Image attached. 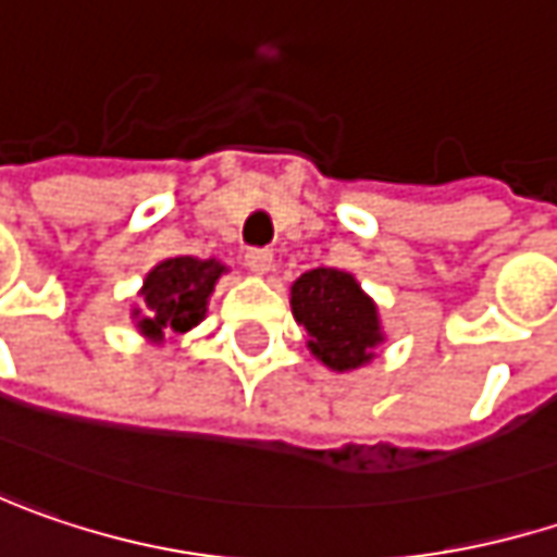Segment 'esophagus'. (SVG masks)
<instances>
[{
    "instance_id": "1",
    "label": "esophagus",
    "mask_w": 557,
    "mask_h": 557,
    "mask_svg": "<svg viewBox=\"0 0 557 557\" xmlns=\"http://www.w3.org/2000/svg\"><path fill=\"white\" fill-rule=\"evenodd\" d=\"M246 264L251 274H268L271 264H274V251L271 248H248Z\"/></svg>"
}]
</instances>
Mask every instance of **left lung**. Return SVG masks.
I'll use <instances>...</instances> for the list:
<instances>
[{"label":"left lung","instance_id":"left-lung-1","mask_svg":"<svg viewBox=\"0 0 557 557\" xmlns=\"http://www.w3.org/2000/svg\"><path fill=\"white\" fill-rule=\"evenodd\" d=\"M289 306L309 334V349L334 372H352L372 362L384 334L377 306L352 274L314 268L289 286Z\"/></svg>","mask_w":557,"mask_h":557}]
</instances>
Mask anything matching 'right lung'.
Returning <instances> with one entry per match:
<instances>
[{"instance_id": "add662e5", "label": "right lung", "mask_w": 557, "mask_h": 557, "mask_svg": "<svg viewBox=\"0 0 557 557\" xmlns=\"http://www.w3.org/2000/svg\"><path fill=\"white\" fill-rule=\"evenodd\" d=\"M223 271L226 268L216 258L201 261L191 255H180L160 261L141 286L145 309L132 311V318H138V331L157 344L201 324V318L208 314L213 283Z\"/></svg>"}]
</instances>
